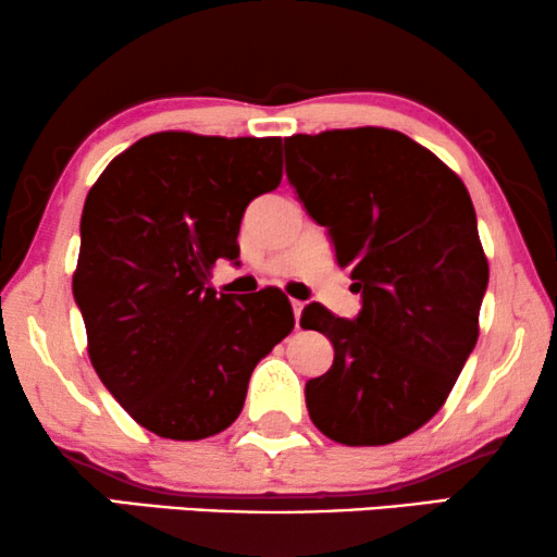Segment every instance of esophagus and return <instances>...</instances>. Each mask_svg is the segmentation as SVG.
<instances>
[{
	"mask_svg": "<svg viewBox=\"0 0 557 557\" xmlns=\"http://www.w3.org/2000/svg\"><path fill=\"white\" fill-rule=\"evenodd\" d=\"M292 309H294V322H296V330H299V322H301V311H304V301H292Z\"/></svg>",
	"mask_w": 557,
	"mask_h": 557,
	"instance_id": "1",
	"label": "esophagus"
}]
</instances>
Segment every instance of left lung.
<instances>
[{
  "instance_id": "obj_1",
  "label": "left lung",
  "mask_w": 557,
  "mask_h": 557,
  "mask_svg": "<svg viewBox=\"0 0 557 557\" xmlns=\"http://www.w3.org/2000/svg\"><path fill=\"white\" fill-rule=\"evenodd\" d=\"M284 144L288 182L362 294L352 322L317 301L301 311L334 347L307 383L309 416L337 444H393L438 413L476 345L490 263L474 205L459 174L393 128Z\"/></svg>"
}]
</instances>
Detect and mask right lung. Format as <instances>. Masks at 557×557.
Masks as SVG:
<instances>
[{"instance_id": "obj_1", "label": "right lung", "mask_w": 557, "mask_h": 557, "mask_svg": "<svg viewBox=\"0 0 557 557\" xmlns=\"http://www.w3.org/2000/svg\"><path fill=\"white\" fill-rule=\"evenodd\" d=\"M278 136H144L106 166L81 218L73 296L101 383L144 429L200 441L240 416L250 372L294 330L278 288L208 286L240 256L253 197L281 185Z\"/></svg>"}]
</instances>
